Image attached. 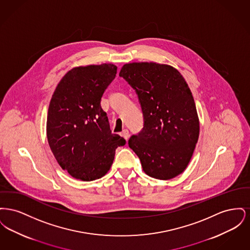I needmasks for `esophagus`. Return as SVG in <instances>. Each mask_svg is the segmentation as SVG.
Instances as JSON below:
<instances>
[{"mask_svg":"<svg viewBox=\"0 0 250 250\" xmlns=\"http://www.w3.org/2000/svg\"><path fill=\"white\" fill-rule=\"evenodd\" d=\"M121 136L125 139V140H127L129 138V132L127 129H124L121 133Z\"/></svg>","mask_w":250,"mask_h":250,"instance_id":"34e87169","label":"esophagus"}]
</instances>
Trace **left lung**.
<instances>
[{"mask_svg":"<svg viewBox=\"0 0 250 250\" xmlns=\"http://www.w3.org/2000/svg\"><path fill=\"white\" fill-rule=\"evenodd\" d=\"M136 90L144 126L128 145L150 177L169 180L188 165L200 135V121L190 89L171 65L129 62L119 73Z\"/></svg>","mask_w":250,"mask_h":250,"instance_id":"left-lung-1","label":"left lung"}]
</instances>
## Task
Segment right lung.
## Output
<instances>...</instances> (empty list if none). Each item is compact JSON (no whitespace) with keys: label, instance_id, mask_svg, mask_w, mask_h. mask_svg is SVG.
Wrapping results in <instances>:
<instances>
[{"label":"right lung","instance_id":"1","mask_svg":"<svg viewBox=\"0 0 250 250\" xmlns=\"http://www.w3.org/2000/svg\"><path fill=\"white\" fill-rule=\"evenodd\" d=\"M113 63L73 67L51 96L47 118L48 145L60 167L73 178L94 181L107 174L115 150L125 140L109 128L100 101L114 80Z\"/></svg>","mask_w":250,"mask_h":250}]
</instances>
